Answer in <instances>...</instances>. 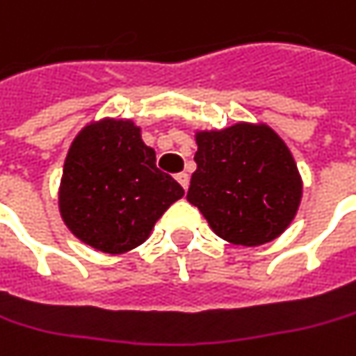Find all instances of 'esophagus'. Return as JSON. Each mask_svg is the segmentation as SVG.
<instances>
[{"mask_svg": "<svg viewBox=\"0 0 356 356\" xmlns=\"http://www.w3.org/2000/svg\"><path fill=\"white\" fill-rule=\"evenodd\" d=\"M176 180L180 182V186L186 190L188 184H190V176H188L186 172H180V174H176Z\"/></svg>", "mask_w": 356, "mask_h": 356, "instance_id": "1", "label": "esophagus"}]
</instances>
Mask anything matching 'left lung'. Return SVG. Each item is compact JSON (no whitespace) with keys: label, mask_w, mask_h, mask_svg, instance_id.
<instances>
[{"label":"left lung","mask_w":356,"mask_h":356,"mask_svg":"<svg viewBox=\"0 0 356 356\" xmlns=\"http://www.w3.org/2000/svg\"><path fill=\"white\" fill-rule=\"evenodd\" d=\"M188 202L232 244L258 246L293 222L302 182L286 144L264 124L196 134Z\"/></svg>","instance_id":"obj_1"}]
</instances>
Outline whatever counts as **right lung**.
Instances as JSON below:
<instances>
[{
    "mask_svg": "<svg viewBox=\"0 0 356 356\" xmlns=\"http://www.w3.org/2000/svg\"><path fill=\"white\" fill-rule=\"evenodd\" d=\"M182 186L156 168V152L132 120H102L81 130L63 164L60 212L86 244L108 254L140 246Z\"/></svg>",
    "mask_w": 356,
    "mask_h": 356,
    "instance_id": "right-lung-1",
    "label": "right lung"
}]
</instances>
